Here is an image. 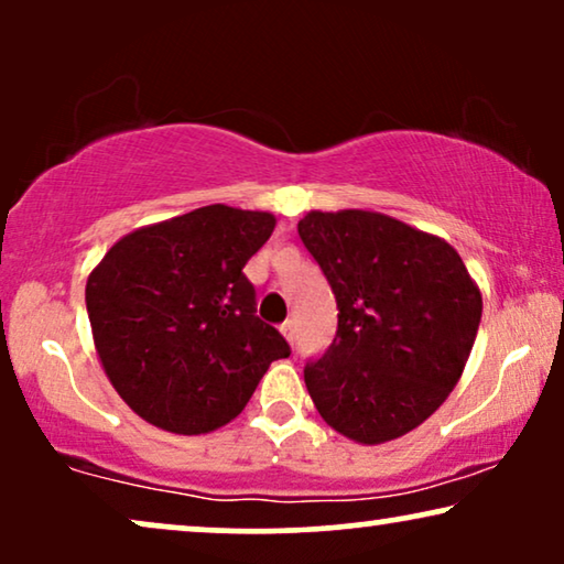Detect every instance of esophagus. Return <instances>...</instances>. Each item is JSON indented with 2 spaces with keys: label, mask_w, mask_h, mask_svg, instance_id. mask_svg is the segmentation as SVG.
<instances>
[{
  "label": "esophagus",
  "mask_w": 564,
  "mask_h": 564,
  "mask_svg": "<svg viewBox=\"0 0 564 564\" xmlns=\"http://www.w3.org/2000/svg\"><path fill=\"white\" fill-rule=\"evenodd\" d=\"M280 330H282V336L288 338V341L292 344L295 341V321H284L282 326H280Z\"/></svg>",
  "instance_id": "esophagus-1"
}]
</instances>
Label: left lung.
<instances>
[{
  "instance_id": "left-lung-1",
  "label": "left lung",
  "mask_w": 564,
  "mask_h": 564,
  "mask_svg": "<svg viewBox=\"0 0 564 564\" xmlns=\"http://www.w3.org/2000/svg\"><path fill=\"white\" fill-rule=\"evenodd\" d=\"M305 249L336 295L338 330L305 384L321 419L357 444L421 426L459 382L482 295L444 238L372 210H311Z\"/></svg>"
}]
</instances>
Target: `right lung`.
<instances>
[{"label": "right lung", "instance_id": "right-lung-1", "mask_svg": "<svg viewBox=\"0 0 564 564\" xmlns=\"http://www.w3.org/2000/svg\"><path fill=\"white\" fill-rule=\"evenodd\" d=\"M274 226L272 213L197 207L122 236L91 269L97 357L143 421L187 436L226 426L290 357L243 274Z\"/></svg>", "mask_w": 564, "mask_h": 564}]
</instances>
